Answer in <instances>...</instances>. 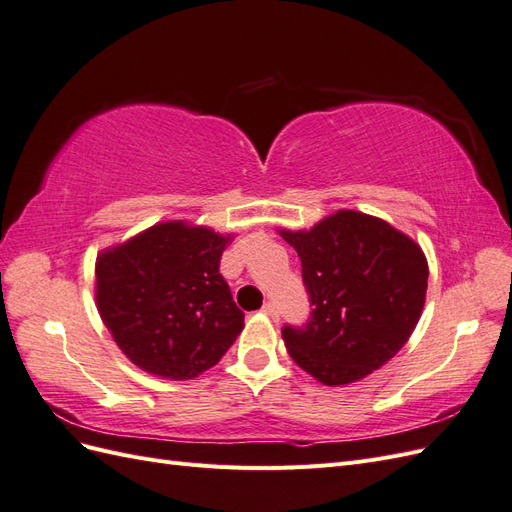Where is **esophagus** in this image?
Wrapping results in <instances>:
<instances>
[{
	"instance_id": "obj_1",
	"label": "esophagus",
	"mask_w": 512,
	"mask_h": 512,
	"mask_svg": "<svg viewBox=\"0 0 512 512\" xmlns=\"http://www.w3.org/2000/svg\"><path fill=\"white\" fill-rule=\"evenodd\" d=\"M262 312H265L267 316H271L273 320H275L277 316H280V312H277V305H275L273 301H267L265 305H262Z\"/></svg>"
}]
</instances>
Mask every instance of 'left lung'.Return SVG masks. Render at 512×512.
Masks as SVG:
<instances>
[{
	"mask_svg": "<svg viewBox=\"0 0 512 512\" xmlns=\"http://www.w3.org/2000/svg\"><path fill=\"white\" fill-rule=\"evenodd\" d=\"M280 235L301 258L309 314L282 337L292 361L327 386L369 376L404 348L427 292V258L374 215L337 211L312 230Z\"/></svg>",
	"mask_w": 512,
	"mask_h": 512,
	"instance_id": "obj_1",
	"label": "left lung"
}]
</instances>
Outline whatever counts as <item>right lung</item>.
<instances>
[{
  "label": "right lung",
  "mask_w": 512,
  "mask_h": 512,
  "mask_svg": "<svg viewBox=\"0 0 512 512\" xmlns=\"http://www.w3.org/2000/svg\"><path fill=\"white\" fill-rule=\"evenodd\" d=\"M230 239L164 222L98 256V312L134 365L190 380L226 354L243 329V312L220 273Z\"/></svg>",
  "instance_id": "obj_1"
}]
</instances>
